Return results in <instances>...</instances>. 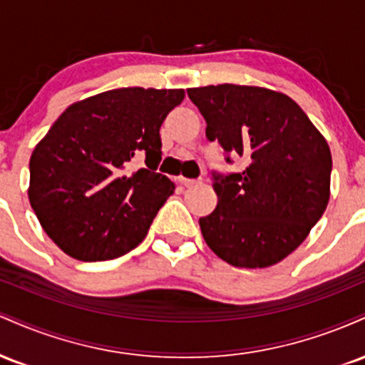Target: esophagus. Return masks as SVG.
<instances>
[{"mask_svg": "<svg viewBox=\"0 0 365 365\" xmlns=\"http://www.w3.org/2000/svg\"><path fill=\"white\" fill-rule=\"evenodd\" d=\"M178 182L182 183L183 187H194V185H197V183H200V180H192V178H183V177H180Z\"/></svg>", "mask_w": 365, "mask_h": 365, "instance_id": "1", "label": "esophagus"}]
</instances>
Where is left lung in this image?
<instances>
[{"label": "left lung", "instance_id": "obj_1", "mask_svg": "<svg viewBox=\"0 0 365 365\" xmlns=\"http://www.w3.org/2000/svg\"><path fill=\"white\" fill-rule=\"evenodd\" d=\"M206 135L247 159L242 173H212L217 206L200 217L209 249L235 267H267L292 254L329 200L331 150L292 98L254 86L188 89Z\"/></svg>", "mask_w": 365, "mask_h": 365}]
</instances>
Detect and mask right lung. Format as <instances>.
Instances as JSON below:
<instances>
[{
  "mask_svg": "<svg viewBox=\"0 0 365 365\" xmlns=\"http://www.w3.org/2000/svg\"><path fill=\"white\" fill-rule=\"evenodd\" d=\"M183 98V89H113L73 103L54 121L29 163V200L63 252L108 261L144 240L175 183L156 168H125L139 154L158 166L159 128Z\"/></svg>",
  "mask_w": 365,
  "mask_h": 365,
  "instance_id": "right-lung-1",
  "label": "right lung"
}]
</instances>
